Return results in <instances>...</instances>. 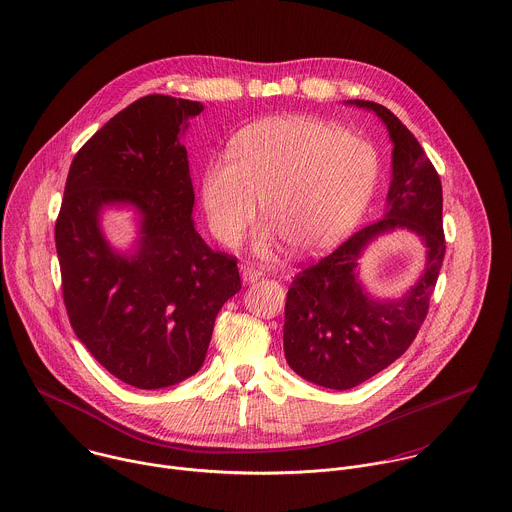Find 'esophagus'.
<instances>
[{
    "label": "esophagus",
    "mask_w": 512,
    "mask_h": 512,
    "mask_svg": "<svg viewBox=\"0 0 512 512\" xmlns=\"http://www.w3.org/2000/svg\"><path fill=\"white\" fill-rule=\"evenodd\" d=\"M241 277L243 283H255L261 277V271H257L255 267H241Z\"/></svg>",
    "instance_id": "1"
}]
</instances>
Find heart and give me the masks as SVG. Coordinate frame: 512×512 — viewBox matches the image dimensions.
<instances>
[{
  "label": "heart",
  "instance_id": "b5f03b06",
  "mask_svg": "<svg viewBox=\"0 0 512 512\" xmlns=\"http://www.w3.org/2000/svg\"><path fill=\"white\" fill-rule=\"evenodd\" d=\"M375 183L377 157L367 143L313 117H279L235 135L231 161L215 159L205 167L201 197L223 245L243 239L261 201L269 227L259 251L279 237L291 253L311 255L355 225Z\"/></svg>",
  "mask_w": 512,
  "mask_h": 512
}]
</instances>
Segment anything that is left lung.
<instances>
[{
    "instance_id": "8db88e82",
    "label": "left lung",
    "mask_w": 512,
    "mask_h": 512,
    "mask_svg": "<svg viewBox=\"0 0 512 512\" xmlns=\"http://www.w3.org/2000/svg\"><path fill=\"white\" fill-rule=\"evenodd\" d=\"M347 103L375 111L395 145L387 211L295 275L287 291L283 327L291 369L337 391L365 383L411 347L427 319L447 249L441 177L417 137L385 105L363 99ZM395 228H409L424 239L426 271L405 298L371 300L356 279L358 259L373 238Z\"/></svg>"
}]
</instances>
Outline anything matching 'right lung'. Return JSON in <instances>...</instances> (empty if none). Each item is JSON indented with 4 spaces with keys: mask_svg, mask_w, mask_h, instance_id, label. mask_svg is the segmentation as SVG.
<instances>
[{
    "mask_svg": "<svg viewBox=\"0 0 512 512\" xmlns=\"http://www.w3.org/2000/svg\"><path fill=\"white\" fill-rule=\"evenodd\" d=\"M203 103L145 95L113 115L73 157L55 247L69 323L87 351L137 389L199 371L223 303L241 289L237 259L193 227V183L179 133ZM105 204L142 215L133 256L98 229Z\"/></svg>",
    "mask_w": 512,
    "mask_h": 512,
    "instance_id": "obj_1",
    "label": "right lung"
}]
</instances>
